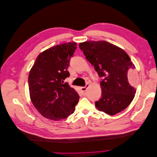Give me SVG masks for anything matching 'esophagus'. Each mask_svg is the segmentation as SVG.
<instances>
[{"instance_id": "1", "label": "esophagus", "mask_w": 157, "mask_h": 157, "mask_svg": "<svg viewBox=\"0 0 157 157\" xmlns=\"http://www.w3.org/2000/svg\"><path fill=\"white\" fill-rule=\"evenodd\" d=\"M89 86H90V84H88V83H87L86 84V86H84V87H81V90L83 92H86V90H87V88L89 87Z\"/></svg>"}]
</instances>
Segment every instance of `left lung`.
<instances>
[{
    "label": "left lung",
    "mask_w": 157,
    "mask_h": 157,
    "mask_svg": "<svg viewBox=\"0 0 157 157\" xmlns=\"http://www.w3.org/2000/svg\"><path fill=\"white\" fill-rule=\"evenodd\" d=\"M86 59L103 79L101 98L95 102L100 111L114 115L125 109L132 101L136 89L131 73L135 68L122 49L106 41H88L79 44Z\"/></svg>",
    "instance_id": "obj_1"
}]
</instances>
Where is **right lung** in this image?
<instances>
[{
    "label": "right lung",
    "instance_id": "add662e5",
    "mask_svg": "<svg viewBox=\"0 0 157 157\" xmlns=\"http://www.w3.org/2000/svg\"><path fill=\"white\" fill-rule=\"evenodd\" d=\"M76 49V42L51 47L38 56L30 71L31 101L42 116L52 121L68 117L78 102L77 92L64 82L70 76L67 68Z\"/></svg>",
    "mask_w": 157,
    "mask_h": 157
}]
</instances>
